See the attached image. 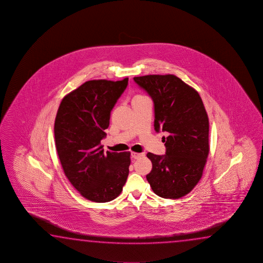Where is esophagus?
Masks as SVG:
<instances>
[{"mask_svg": "<svg viewBox=\"0 0 263 263\" xmlns=\"http://www.w3.org/2000/svg\"><path fill=\"white\" fill-rule=\"evenodd\" d=\"M143 156H144V154H143V153H134V152L132 153V158L133 159H138V158L143 157Z\"/></svg>", "mask_w": 263, "mask_h": 263, "instance_id": "esophagus-1", "label": "esophagus"}]
</instances>
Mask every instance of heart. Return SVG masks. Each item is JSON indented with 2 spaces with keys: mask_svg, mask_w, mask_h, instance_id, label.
Masks as SVG:
<instances>
[{
  "mask_svg": "<svg viewBox=\"0 0 263 263\" xmlns=\"http://www.w3.org/2000/svg\"><path fill=\"white\" fill-rule=\"evenodd\" d=\"M144 98V97H143V96H141V95H137V96H135V97H134V99H135V98Z\"/></svg>",
  "mask_w": 263,
  "mask_h": 263,
  "instance_id": "b5f03b06",
  "label": "heart"
}]
</instances>
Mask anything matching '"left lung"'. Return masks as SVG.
Segmentation results:
<instances>
[{"label":"left lung","mask_w":263,"mask_h":263,"mask_svg":"<svg viewBox=\"0 0 263 263\" xmlns=\"http://www.w3.org/2000/svg\"><path fill=\"white\" fill-rule=\"evenodd\" d=\"M155 105V129L163 137L165 156L147 154L153 168L146 176L153 192L179 199L200 181L209 155V119L200 95L173 74L134 77Z\"/></svg>","instance_id":"1"}]
</instances>
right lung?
Returning a JSON list of instances; mask_svg holds the SVG:
<instances>
[{"label": "right lung", "instance_id": "right-lung-1", "mask_svg": "<svg viewBox=\"0 0 263 263\" xmlns=\"http://www.w3.org/2000/svg\"><path fill=\"white\" fill-rule=\"evenodd\" d=\"M128 80L87 81L63 98L56 115L54 136L64 174L91 201L116 199L129 175L130 153L105 154L100 143Z\"/></svg>", "mask_w": 263, "mask_h": 263}]
</instances>
